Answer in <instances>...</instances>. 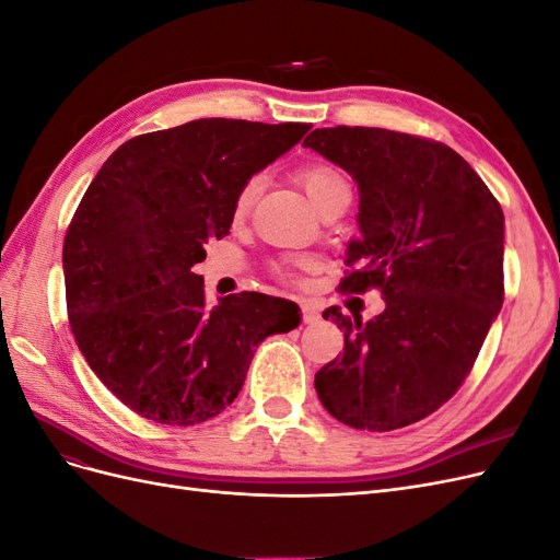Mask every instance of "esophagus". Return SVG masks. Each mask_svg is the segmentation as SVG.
<instances>
[{"instance_id": "esophagus-1", "label": "esophagus", "mask_w": 560, "mask_h": 560, "mask_svg": "<svg viewBox=\"0 0 560 560\" xmlns=\"http://www.w3.org/2000/svg\"><path fill=\"white\" fill-rule=\"evenodd\" d=\"M301 319H303V325H315V322L319 319V313L313 306H301Z\"/></svg>"}]
</instances>
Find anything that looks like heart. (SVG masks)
<instances>
[{
  "label": "heart",
  "mask_w": 560,
  "mask_h": 560,
  "mask_svg": "<svg viewBox=\"0 0 560 560\" xmlns=\"http://www.w3.org/2000/svg\"><path fill=\"white\" fill-rule=\"evenodd\" d=\"M296 182L303 186V191H306V196L311 198V202H313L317 210L325 206L329 198H334L336 194L350 191L346 175L338 171L336 165L322 163V161L301 165L299 171H296ZM259 189H261V179L259 177H249L241 186L238 194H235V198H233V208H231L233 222H243V219L249 214L254 200H257V196H259ZM278 273L284 280L292 278L290 266H280Z\"/></svg>",
  "instance_id": "obj_1"
}]
</instances>
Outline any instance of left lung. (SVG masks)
<instances>
[{
  "label": "left lung",
  "mask_w": 560,
  "mask_h": 560,
  "mask_svg": "<svg viewBox=\"0 0 560 560\" xmlns=\"http://www.w3.org/2000/svg\"><path fill=\"white\" fill-rule=\"evenodd\" d=\"M303 147L341 165L360 189L362 238L341 290H378L362 322L331 306L343 358L322 366V406L354 430L389 432L434 413L474 366L504 301V214L451 147L385 128L313 130Z\"/></svg>",
  "instance_id": "obj_1"
}]
</instances>
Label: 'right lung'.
I'll return each instance as SVG.
<instances>
[{
  "label": "right lung",
  "mask_w": 560,
  "mask_h": 560,
  "mask_svg": "<svg viewBox=\"0 0 560 560\" xmlns=\"http://www.w3.org/2000/svg\"><path fill=\"white\" fill-rule=\"evenodd\" d=\"M308 124L198 118L118 147L65 235L67 317L109 393L138 416L189 428L238 397L266 336L294 329L292 301L241 292L208 306L194 266L231 229L241 186Z\"/></svg>",
  "instance_id": "add662e5"
}]
</instances>
